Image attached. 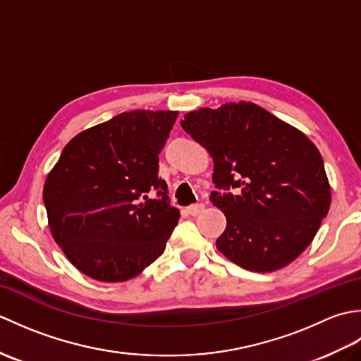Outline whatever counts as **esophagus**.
<instances>
[{"label":"esophagus","mask_w":361,"mask_h":361,"mask_svg":"<svg viewBox=\"0 0 361 361\" xmlns=\"http://www.w3.org/2000/svg\"><path fill=\"white\" fill-rule=\"evenodd\" d=\"M203 209H204L203 204H190V206H188V208H186V211H188L192 217L198 216V214H200Z\"/></svg>","instance_id":"esophagus-1"}]
</instances>
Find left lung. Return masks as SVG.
<instances>
[{
    "mask_svg": "<svg viewBox=\"0 0 361 361\" xmlns=\"http://www.w3.org/2000/svg\"><path fill=\"white\" fill-rule=\"evenodd\" d=\"M181 127L212 157L216 188L239 189L237 195L209 197L226 217L217 250L257 273L293 262L312 243L332 202L317 145L245 101L186 113Z\"/></svg>",
    "mask_w": 361,
    "mask_h": 361,
    "instance_id": "8db88e82",
    "label": "left lung"
}]
</instances>
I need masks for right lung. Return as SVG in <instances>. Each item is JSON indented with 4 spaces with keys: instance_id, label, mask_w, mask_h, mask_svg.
Masks as SVG:
<instances>
[{
    "instance_id": "right-lung-1",
    "label": "right lung",
    "mask_w": 361,
    "mask_h": 361,
    "mask_svg": "<svg viewBox=\"0 0 361 361\" xmlns=\"http://www.w3.org/2000/svg\"><path fill=\"white\" fill-rule=\"evenodd\" d=\"M178 111L135 110L90 127L65 145L44 180L54 240L101 282H124L163 255L180 211L169 204L158 157ZM157 188L161 198L150 199Z\"/></svg>"
}]
</instances>
